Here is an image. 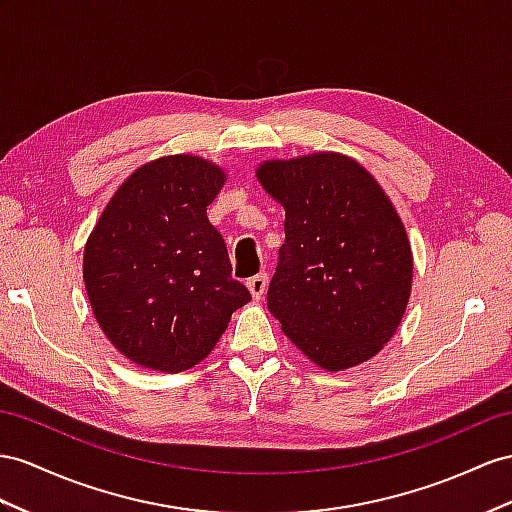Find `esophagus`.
<instances>
[{
    "instance_id": "1",
    "label": "esophagus",
    "mask_w": 512,
    "mask_h": 512,
    "mask_svg": "<svg viewBox=\"0 0 512 512\" xmlns=\"http://www.w3.org/2000/svg\"><path fill=\"white\" fill-rule=\"evenodd\" d=\"M246 287H248V292H251V296L255 298V300H259L261 296L266 294V287H268V274H255V277H251L246 281Z\"/></svg>"
}]
</instances>
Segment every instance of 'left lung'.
<instances>
[{"label":"left lung","instance_id":"obj_1","mask_svg":"<svg viewBox=\"0 0 512 512\" xmlns=\"http://www.w3.org/2000/svg\"><path fill=\"white\" fill-rule=\"evenodd\" d=\"M257 179L285 209V244L268 309L326 372L372 359L409 305L413 253L385 190L335 151L266 160Z\"/></svg>","mask_w":512,"mask_h":512}]
</instances>
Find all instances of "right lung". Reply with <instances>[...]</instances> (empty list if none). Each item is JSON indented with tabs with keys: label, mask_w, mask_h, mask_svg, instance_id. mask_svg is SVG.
<instances>
[{
	"label": "right lung",
	"mask_w": 512,
	"mask_h": 512,
	"mask_svg": "<svg viewBox=\"0 0 512 512\" xmlns=\"http://www.w3.org/2000/svg\"><path fill=\"white\" fill-rule=\"evenodd\" d=\"M225 181L205 157H157L121 183L88 235L90 309L112 346L144 370L194 368L251 300L207 220Z\"/></svg>",
	"instance_id": "add662e5"
}]
</instances>
